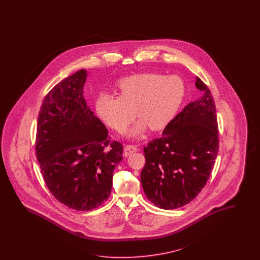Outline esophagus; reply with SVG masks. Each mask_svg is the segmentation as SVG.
I'll use <instances>...</instances> for the list:
<instances>
[{
  "mask_svg": "<svg viewBox=\"0 0 260 260\" xmlns=\"http://www.w3.org/2000/svg\"><path fill=\"white\" fill-rule=\"evenodd\" d=\"M135 151H137L136 146H134V145H126L125 150H124V154H125V156H128V155H131L132 153H134Z\"/></svg>",
  "mask_w": 260,
  "mask_h": 260,
  "instance_id": "34e87169",
  "label": "esophagus"
}]
</instances>
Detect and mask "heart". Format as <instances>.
<instances>
[{"label": "heart", "mask_w": 260, "mask_h": 260, "mask_svg": "<svg viewBox=\"0 0 260 260\" xmlns=\"http://www.w3.org/2000/svg\"><path fill=\"white\" fill-rule=\"evenodd\" d=\"M119 96L101 93L95 102L98 116L117 133H122L136 115L141 119L128 131L137 136L148 126L164 128L175 116L185 96V85L178 76L140 73L122 79Z\"/></svg>", "instance_id": "obj_1"}]
</instances>
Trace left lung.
<instances>
[{
	"instance_id": "1",
	"label": "left lung",
	"mask_w": 260,
	"mask_h": 260,
	"mask_svg": "<svg viewBox=\"0 0 260 260\" xmlns=\"http://www.w3.org/2000/svg\"><path fill=\"white\" fill-rule=\"evenodd\" d=\"M203 95L167 125L162 136L144 148V192L160 209L173 210L193 200L208 181L219 149L215 105L211 90L197 77Z\"/></svg>"
}]
</instances>
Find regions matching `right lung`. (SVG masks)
<instances>
[{
	"label": "right lung",
	"mask_w": 260,
	"mask_h": 260,
	"mask_svg": "<svg viewBox=\"0 0 260 260\" xmlns=\"http://www.w3.org/2000/svg\"><path fill=\"white\" fill-rule=\"evenodd\" d=\"M85 70L57 84L40 109L36 155L47 188L75 211L103 204L112 186L113 171L123 159V146L110 142L109 131L84 98Z\"/></svg>",
	"instance_id": "add662e5"
}]
</instances>
